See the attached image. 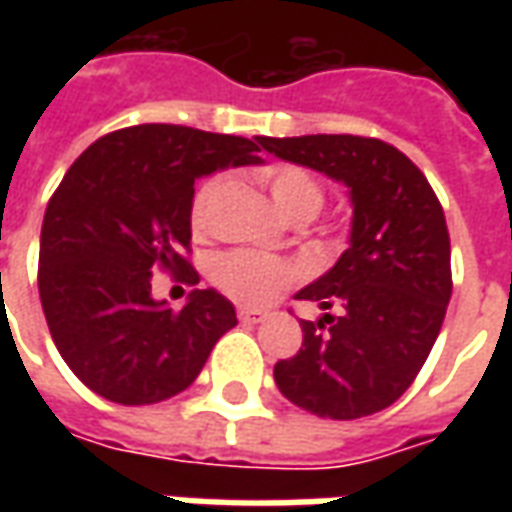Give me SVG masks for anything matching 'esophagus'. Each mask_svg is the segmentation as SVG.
Returning a JSON list of instances; mask_svg holds the SVG:
<instances>
[{
	"instance_id": "34e87169",
	"label": "esophagus",
	"mask_w": 512,
	"mask_h": 512,
	"mask_svg": "<svg viewBox=\"0 0 512 512\" xmlns=\"http://www.w3.org/2000/svg\"><path fill=\"white\" fill-rule=\"evenodd\" d=\"M238 321L263 323V321H266V312H263V310H238Z\"/></svg>"
}]
</instances>
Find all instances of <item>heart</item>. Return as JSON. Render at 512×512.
<instances>
[{
	"mask_svg": "<svg viewBox=\"0 0 512 512\" xmlns=\"http://www.w3.org/2000/svg\"><path fill=\"white\" fill-rule=\"evenodd\" d=\"M219 191V180H205L191 200V230L202 235L211 222V208ZM268 191L277 211L288 222H310L323 208V186L312 172L301 167H279L268 175ZM211 279L224 296L244 307H266L279 290L296 279V268L260 252H227L216 257Z\"/></svg>",
	"mask_w": 512,
	"mask_h": 512,
	"instance_id": "1",
	"label": "heart"
}]
</instances>
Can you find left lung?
Instances as JSON below:
<instances>
[{
	"instance_id": "left-lung-1",
	"label": "left lung",
	"mask_w": 512,
	"mask_h": 512,
	"mask_svg": "<svg viewBox=\"0 0 512 512\" xmlns=\"http://www.w3.org/2000/svg\"><path fill=\"white\" fill-rule=\"evenodd\" d=\"M257 142L348 186L354 208L348 249L296 293L323 315L301 321L304 343L274 365V381L290 403L318 417L376 414L411 386L441 332L452 293L444 211L417 164L381 139L312 134Z\"/></svg>"
}]
</instances>
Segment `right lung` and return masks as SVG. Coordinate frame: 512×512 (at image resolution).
Here are the masks:
<instances>
[{
    "label": "right lung",
    "mask_w": 512,
    "mask_h": 512,
    "mask_svg": "<svg viewBox=\"0 0 512 512\" xmlns=\"http://www.w3.org/2000/svg\"><path fill=\"white\" fill-rule=\"evenodd\" d=\"M252 139L147 123L84 150L54 191L40 230L38 288L51 340L84 386L120 406L178 395L238 318L219 290L183 310L153 299V274L197 285L194 180L263 164Z\"/></svg>",
    "instance_id": "1"
}]
</instances>
